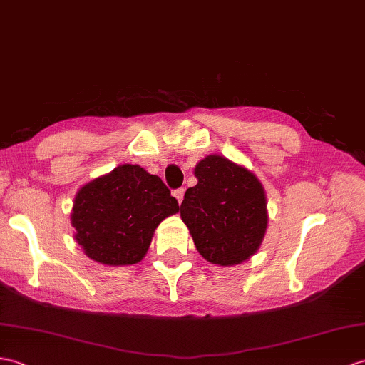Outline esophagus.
I'll list each match as a JSON object with an SVG mask.
<instances>
[{"instance_id":"esophagus-1","label":"esophagus","mask_w":365,"mask_h":365,"mask_svg":"<svg viewBox=\"0 0 365 365\" xmlns=\"http://www.w3.org/2000/svg\"><path fill=\"white\" fill-rule=\"evenodd\" d=\"M183 196H185V190L183 188H179V190H174V197L179 200V203H182L183 200Z\"/></svg>"}]
</instances>
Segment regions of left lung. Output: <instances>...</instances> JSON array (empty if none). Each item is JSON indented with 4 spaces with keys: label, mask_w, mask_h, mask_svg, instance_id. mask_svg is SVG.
Masks as SVG:
<instances>
[{
    "label": "left lung",
    "mask_w": 365,
    "mask_h": 365,
    "mask_svg": "<svg viewBox=\"0 0 365 365\" xmlns=\"http://www.w3.org/2000/svg\"><path fill=\"white\" fill-rule=\"evenodd\" d=\"M194 174L199 182L186 190L180 216L199 253L219 266L249 259L267 227L266 194L259 180L221 155L200 160Z\"/></svg>",
    "instance_id": "left-lung-1"
}]
</instances>
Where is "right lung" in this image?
I'll list each match as a JSON object with an SVG mask.
<instances>
[{"mask_svg":"<svg viewBox=\"0 0 365 365\" xmlns=\"http://www.w3.org/2000/svg\"><path fill=\"white\" fill-rule=\"evenodd\" d=\"M179 211L158 175L121 165L76 194L71 224L87 257L107 266L143 259L158 224Z\"/></svg>","mask_w":365,"mask_h":365,"instance_id":"1","label":"right lung"}]
</instances>
